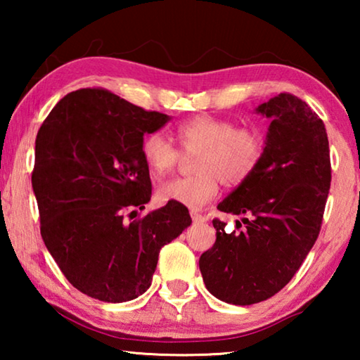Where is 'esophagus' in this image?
Returning <instances> with one entry per match:
<instances>
[{"label": "esophagus", "instance_id": "obj_1", "mask_svg": "<svg viewBox=\"0 0 360 360\" xmlns=\"http://www.w3.org/2000/svg\"><path fill=\"white\" fill-rule=\"evenodd\" d=\"M192 221H193V224H205L206 217L198 214V212H192Z\"/></svg>", "mask_w": 360, "mask_h": 360}]
</instances>
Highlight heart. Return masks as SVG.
Here are the masks:
<instances>
[{
  "label": "heart",
  "instance_id": "1",
  "mask_svg": "<svg viewBox=\"0 0 360 360\" xmlns=\"http://www.w3.org/2000/svg\"><path fill=\"white\" fill-rule=\"evenodd\" d=\"M181 148L186 154H198L193 178H174L157 188L163 203H179L200 210L216 198L221 181L225 186H238L257 168L264 154V138L252 129H236L230 120L198 115L176 129ZM141 155L155 176H163L178 165L181 152L160 131L146 135Z\"/></svg>",
  "mask_w": 360,
  "mask_h": 360
}]
</instances>
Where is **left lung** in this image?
Wrapping results in <instances>:
<instances>
[{"mask_svg": "<svg viewBox=\"0 0 360 360\" xmlns=\"http://www.w3.org/2000/svg\"><path fill=\"white\" fill-rule=\"evenodd\" d=\"M255 112L270 120L264 154L217 205L246 229L225 233L214 219L216 243L198 262L206 289L241 307L273 297L295 275L318 240L332 179L324 122L307 103L279 94Z\"/></svg>", "mask_w": 360, "mask_h": 360, "instance_id": "8db88e82", "label": "left lung"}]
</instances>
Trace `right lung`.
Wrapping results in <instances>:
<instances>
[{"mask_svg": "<svg viewBox=\"0 0 360 360\" xmlns=\"http://www.w3.org/2000/svg\"><path fill=\"white\" fill-rule=\"evenodd\" d=\"M169 119L108 90L81 89L42 122L32 174L41 236L85 295L122 303L144 294L162 246L192 224L186 206L172 202L143 219L125 217H136L152 193L143 138Z\"/></svg>", "mask_w": 360, "mask_h": 360, "instance_id": "right-lung-1", "label": "right lung"}]
</instances>
